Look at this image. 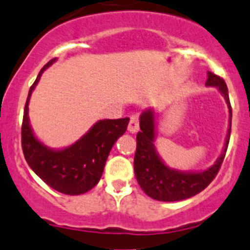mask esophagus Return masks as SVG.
Segmentation results:
<instances>
[{
	"instance_id": "esophagus-1",
	"label": "esophagus",
	"mask_w": 250,
	"mask_h": 250,
	"mask_svg": "<svg viewBox=\"0 0 250 250\" xmlns=\"http://www.w3.org/2000/svg\"><path fill=\"white\" fill-rule=\"evenodd\" d=\"M140 129V114L138 113H133L129 118V123H128V131L134 133Z\"/></svg>"
}]
</instances>
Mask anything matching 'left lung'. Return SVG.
<instances>
[{"mask_svg": "<svg viewBox=\"0 0 250 250\" xmlns=\"http://www.w3.org/2000/svg\"><path fill=\"white\" fill-rule=\"evenodd\" d=\"M206 85L218 86V89L225 97L230 113L229 131L225 141L224 152L219 160L209 170L203 172H179L170 170L165 166L155 151V122L153 112L146 110L142 113L140 119L141 132L137 133V148L134 153V175L145 192L149 197L158 201H180L199 194L204 188L209 186L210 182L215 179L220 170L221 164L224 161L225 152L228 149L231 131V105H230L228 86L224 79L216 74L209 71Z\"/></svg>", "mask_w": 250, "mask_h": 250, "instance_id": "8db88e82", "label": "left lung"}]
</instances>
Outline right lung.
<instances>
[{"mask_svg": "<svg viewBox=\"0 0 250 250\" xmlns=\"http://www.w3.org/2000/svg\"><path fill=\"white\" fill-rule=\"evenodd\" d=\"M53 62L54 59L44 65L30 88L23 109L21 145L29 166L46 185L62 194L80 195L98 184L110 149L125 132L129 118L99 121L82 140L62 151L45 147L36 140L30 128L27 105L41 74Z\"/></svg>", "mask_w": 250, "mask_h": 250, "instance_id": "obj_1", "label": "right lung"}]
</instances>
